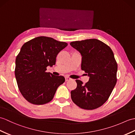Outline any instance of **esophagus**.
I'll return each mask as SVG.
<instances>
[{
	"instance_id": "esophagus-1",
	"label": "esophagus",
	"mask_w": 135,
	"mask_h": 135,
	"mask_svg": "<svg viewBox=\"0 0 135 135\" xmlns=\"http://www.w3.org/2000/svg\"><path fill=\"white\" fill-rule=\"evenodd\" d=\"M65 82H67V81H69V80H71V78H69V77H65Z\"/></svg>"
}]
</instances>
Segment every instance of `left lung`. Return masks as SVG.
<instances>
[{
	"label": "left lung",
	"mask_w": 135,
	"mask_h": 135,
	"mask_svg": "<svg viewBox=\"0 0 135 135\" xmlns=\"http://www.w3.org/2000/svg\"><path fill=\"white\" fill-rule=\"evenodd\" d=\"M70 45L81 53V69L90 76L84 84L76 80L77 87L71 91V99L86 110L99 108L107 101L117 83V63L113 52L97 39L73 41Z\"/></svg>",
	"instance_id": "left-lung-1"
}]
</instances>
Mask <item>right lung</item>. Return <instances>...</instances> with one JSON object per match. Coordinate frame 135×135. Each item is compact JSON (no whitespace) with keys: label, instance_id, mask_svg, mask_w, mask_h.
Segmentation results:
<instances>
[{"label":"right lung","instance_id":"add662e5","mask_svg":"<svg viewBox=\"0 0 135 135\" xmlns=\"http://www.w3.org/2000/svg\"><path fill=\"white\" fill-rule=\"evenodd\" d=\"M68 44L40 36L25 42L15 60V75L21 94L34 105L51 101L58 87L65 82L62 76L46 73L56 63V56Z\"/></svg>","mask_w":135,"mask_h":135}]
</instances>
